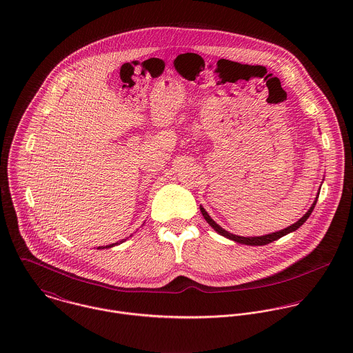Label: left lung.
Returning a JSON list of instances; mask_svg holds the SVG:
<instances>
[{"mask_svg": "<svg viewBox=\"0 0 353 353\" xmlns=\"http://www.w3.org/2000/svg\"><path fill=\"white\" fill-rule=\"evenodd\" d=\"M319 190H321V189H319ZM318 197H319V192H318V194H316V197H315V201L312 202V205L310 206V209L303 214L302 219H299L296 223H294L292 225H290V227H287V228H284V230H280V231H276V232H272V234H268V235H262V236H239V235H234V234L225 231L224 228H221V227L208 214V212H206L202 206H200V210H201L202 216H203V219L206 220V223H208L217 234H220L221 236H224V238H227V239H231V241H234V242H236V243H241V245H248V246H263V245L272 243L273 241H277V239L283 238L284 235H287V234H290V232H294V231H296L299 227H302L303 224L305 223V220L310 217L311 212L314 210L315 203L318 201Z\"/></svg>", "mask_w": 353, "mask_h": 353, "instance_id": "obj_1", "label": "left lung"}]
</instances>
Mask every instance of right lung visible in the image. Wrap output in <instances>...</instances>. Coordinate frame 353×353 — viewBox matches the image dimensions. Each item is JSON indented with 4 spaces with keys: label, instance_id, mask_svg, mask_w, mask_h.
<instances>
[{
    "label": "right lung",
    "instance_id": "obj_1",
    "mask_svg": "<svg viewBox=\"0 0 353 353\" xmlns=\"http://www.w3.org/2000/svg\"><path fill=\"white\" fill-rule=\"evenodd\" d=\"M125 241H126V239H123V241H121V242H119V243H122V242H125ZM119 243H118V242H117V243H111V245H107V246H99V248H98V250H99V249H110V248H114V246H117V245H119Z\"/></svg>",
    "mask_w": 353,
    "mask_h": 353
}]
</instances>
